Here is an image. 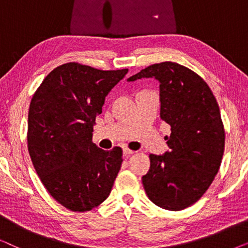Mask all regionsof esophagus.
Instances as JSON below:
<instances>
[{"label":"esophagus","mask_w":248,"mask_h":248,"mask_svg":"<svg viewBox=\"0 0 248 248\" xmlns=\"http://www.w3.org/2000/svg\"><path fill=\"white\" fill-rule=\"evenodd\" d=\"M123 154H124V155H131L134 154V151L131 150V149H128V148H124L123 149Z\"/></svg>","instance_id":"obj_1"}]
</instances>
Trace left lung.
<instances>
[{"instance_id": "1", "label": "left lung", "mask_w": 248, "mask_h": 248, "mask_svg": "<svg viewBox=\"0 0 248 248\" xmlns=\"http://www.w3.org/2000/svg\"><path fill=\"white\" fill-rule=\"evenodd\" d=\"M141 78L160 82V117L171 127L165 138L170 150L149 155L142 184L155 205L184 210L202 198L221 165L226 135L219 105L208 83L178 63L152 64L127 80Z\"/></svg>"}]
</instances>
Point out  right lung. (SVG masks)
<instances>
[{"label":"right lung","mask_w":248,"mask_h":248,"mask_svg":"<svg viewBox=\"0 0 248 248\" xmlns=\"http://www.w3.org/2000/svg\"><path fill=\"white\" fill-rule=\"evenodd\" d=\"M127 69L98 70L78 62L57 66L30 101L27 144L35 170L50 196L74 212L90 211L110 194L123 150L93 142L105 97Z\"/></svg>","instance_id":"1"}]
</instances>
